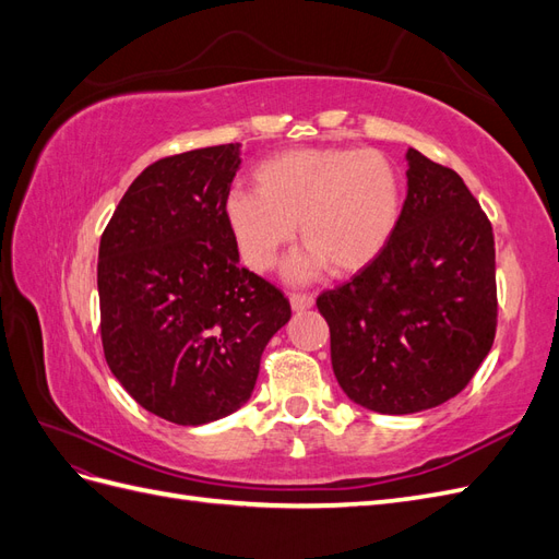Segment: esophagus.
<instances>
[{"label": "esophagus", "mask_w": 559, "mask_h": 559, "mask_svg": "<svg viewBox=\"0 0 559 559\" xmlns=\"http://www.w3.org/2000/svg\"><path fill=\"white\" fill-rule=\"evenodd\" d=\"M292 310L294 312H306L314 306V298L310 294H292Z\"/></svg>", "instance_id": "1"}]
</instances>
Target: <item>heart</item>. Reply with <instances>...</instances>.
I'll list each match as a JSON object with an SVG mask.
<instances>
[{
	"label": "heart",
	"instance_id": "heart-1",
	"mask_svg": "<svg viewBox=\"0 0 559 559\" xmlns=\"http://www.w3.org/2000/svg\"><path fill=\"white\" fill-rule=\"evenodd\" d=\"M257 189H233L226 222L242 261L267 270L294 240L306 251L286 273L310 280L324 267L352 275L368 267L392 242L403 214L396 165L376 148L308 146L263 160Z\"/></svg>",
	"mask_w": 559,
	"mask_h": 559
}]
</instances>
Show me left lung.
Masks as SVG:
<instances>
[{
  "label": "left lung",
  "instance_id": "1",
  "mask_svg": "<svg viewBox=\"0 0 559 559\" xmlns=\"http://www.w3.org/2000/svg\"><path fill=\"white\" fill-rule=\"evenodd\" d=\"M408 195L380 257L317 298L343 392L382 415L429 411L476 376L497 333L492 224L464 179L408 148Z\"/></svg>",
  "mask_w": 559,
  "mask_h": 559
}]
</instances>
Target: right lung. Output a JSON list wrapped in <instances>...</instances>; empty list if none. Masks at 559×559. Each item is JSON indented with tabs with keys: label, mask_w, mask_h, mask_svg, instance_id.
<instances>
[{
	"label": "right lung",
	"mask_w": 559,
	"mask_h": 559,
	"mask_svg": "<svg viewBox=\"0 0 559 559\" xmlns=\"http://www.w3.org/2000/svg\"><path fill=\"white\" fill-rule=\"evenodd\" d=\"M240 144L160 158L130 183L99 240V331L114 378L181 427L245 405L292 306L240 267L226 198Z\"/></svg>",
	"instance_id": "1"
}]
</instances>
